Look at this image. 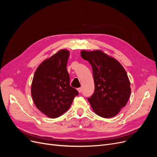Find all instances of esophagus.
<instances>
[{
	"mask_svg": "<svg viewBox=\"0 0 157 157\" xmlns=\"http://www.w3.org/2000/svg\"><path fill=\"white\" fill-rule=\"evenodd\" d=\"M77 90H78V92L79 93H81V92H82V88H78L77 89Z\"/></svg>",
	"mask_w": 157,
	"mask_h": 157,
	"instance_id": "obj_1",
	"label": "esophagus"
}]
</instances>
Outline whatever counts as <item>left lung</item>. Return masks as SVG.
<instances>
[{
    "label": "left lung",
    "mask_w": 157,
    "mask_h": 157,
    "mask_svg": "<svg viewBox=\"0 0 157 157\" xmlns=\"http://www.w3.org/2000/svg\"><path fill=\"white\" fill-rule=\"evenodd\" d=\"M80 54L92 67L95 90L88 99L92 110L103 118L116 116L126 106L131 94L125 69L116 59L102 50H82Z\"/></svg>",
    "instance_id": "obj_1"
}]
</instances>
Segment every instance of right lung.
Wrapping results in <instances>:
<instances>
[{
  "mask_svg": "<svg viewBox=\"0 0 157 157\" xmlns=\"http://www.w3.org/2000/svg\"><path fill=\"white\" fill-rule=\"evenodd\" d=\"M70 52L62 49L37 67L31 84V96L39 110L51 118L67 111L78 92L70 86L67 63Z\"/></svg>",
  "mask_w": 157,
  "mask_h": 157,
  "instance_id": "add662e5",
  "label": "right lung"
}]
</instances>
